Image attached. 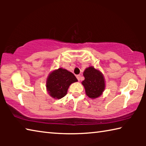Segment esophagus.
I'll use <instances>...</instances> for the list:
<instances>
[{
    "label": "esophagus",
    "mask_w": 146,
    "mask_h": 146,
    "mask_svg": "<svg viewBox=\"0 0 146 146\" xmlns=\"http://www.w3.org/2000/svg\"><path fill=\"white\" fill-rule=\"evenodd\" d=\"M76 78L78 79V81H80V75H76Z\"/></svg>",
    "instance_id": "obj_1"
}]
</instances>
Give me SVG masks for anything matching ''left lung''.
Instances as JSON below:
<instances>
[{
    "label": "left lung",
    "mask_w": 146,
    "mask_h": 146,
    "mask_svg": "<svg viewBox=\"0 0 146 146\" xmlns=\"http://www.w3.org/2000/svg\"><path fill=\"white\" fill-rule=\"evenodd\" d=\"M83 75L85 79L82 84L85 88L87 96L93 99L100 97L105 90V80L102 73L93 66H90L86 69Z\"/></svg>",
    "instance_id": "obj_1"
}]
</instances>
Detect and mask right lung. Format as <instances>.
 <instances>
[{"label": "right lung", "mask_w": 146, "mask_h": 146, "mask_svg": "<svg viewBox=\"0 0 146 146\" xmlns=\"http://www.w3.org/2000/svg\"><path fill=\"white\" fill-rule=\"evenodd\" d=\"M77 81L72 73L60 68L49 73L46 80V89L51 97L60 99L67 94L71 84Z\"/></svg>", "instance_id": "obj_1"}]
</instances>
